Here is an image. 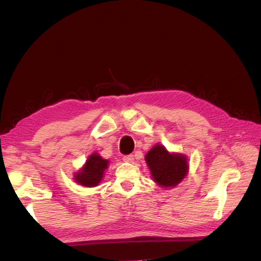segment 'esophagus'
I'll return each mask as SVG.
<instances>
[{
	"instance_id": "34e87169",
	"label": "esophagus",
	"mask_w": 261,
	"mask_h": 261,
	"mask_svg": "<svg viewBox=\"0 0 261 261\" xmlns=\"http://www.w3.org/2000/svg\"><path fill=\"white\" fill-rule=\"evenodd\" d=\"M123 161H124V162H132V161H134V155H124V156H123Z\"/></svg>"
}]
</instances>
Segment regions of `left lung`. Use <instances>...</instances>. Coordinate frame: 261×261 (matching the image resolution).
I'll list each match as a JSON object with an SVG mask.
<instances>
[{
  "instance_id": "8db88e82",
  "label": "left lung",
  "mask_w": 261,
  "mask_h": 261,
  "mask_svg": "<svg viewBox=\"0 0 261 261\" xmlns=\"http://www.w3.org/2000/svg\"><path fill=\"white\" fill-rule=\"evenodd\" d=\"M145 161L154 182L163 189L177 187L189 173V161L183 153L169 152L161 144L149 149Z\"/></svg>"
}]
</instances>
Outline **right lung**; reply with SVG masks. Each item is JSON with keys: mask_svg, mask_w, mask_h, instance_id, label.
<instances>
[{"mask_svg": "<svg viewBox=\"0 0 261 261\" xmlns=\"http://www.w3.org/2000/svg\"><path fill=\"white\" fill-rule=\"evenodd\" d=\"M109 163V160L100 156V154L96 152L92 153L81 169L74 173V182L85 188L98 187L103 178L105 171Z\"/></svg>", "mask_w": 261, "mask_h": 261, "instance_id": "1", "label": "right lung"}]
</instances>
